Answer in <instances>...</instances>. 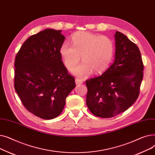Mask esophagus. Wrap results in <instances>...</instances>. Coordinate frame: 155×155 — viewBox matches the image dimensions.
<instances>
[{
    "mask_svg": "<svg viewBox=\"0 0 155 155\" xmlns=\"http://www.w3.org/2000/svg\"><path fill=\"white\" fill-rule=\"evenodd\" d=\"M83 83V80L82 79H80V78H75V84L76 85H79V84H81Z\"/></svg>",
    "mask_w": 155,
    "mask_h": 155,
    "instance_id": "obj_1",
    "label": "esophagus"
}]
</instances>
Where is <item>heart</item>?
I'll return each mask as SVG.
<instances>
[{
  "mask_svg": "<svg viewBox=\"0 0 155 155\" xmlns=\"http://www.w3.org/2000/svg\"><path fill=\"white\" fill-rule=\"evenodd\" d=\"M71 39L72 44L66 41L61 45L60 54L68 70L76 66L82 55L84 61L73 70L75 75L87 76L92 71L99 73L109 67L115 53V45L110 38L79 31L73 35Z\"/></svg>",
  "mask_w": 155,
  "mask_h": 155,
  "instance_id": "1",
  "label": "heart"
}]
</instances>
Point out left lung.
I'll use <instances>...</instances> for the list:
<instances>
[{"label": "left lung", "mask_w": 155, "mask_h": 155, "mask_svg": "<svg viewBox=\"0 0 155 155\" xmlns=\"http://www.w3.org/2000/svg\"><path fill=\"white\" fill-rule=\"evenodd\" d=\"M114 38L113 63L101 76L85 82L87 107L102 118L116 116L131 107L139 96L143 77V63L137 45L119 31Z\"/></svg>", "instance_id": "left-lung-1"}]
</instances>
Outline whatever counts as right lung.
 Listing matches in <instances>:
<instances>
[{
  "instance_id": "1",
  "label": "right lung",
  "mask_w": 155,
  "mask_h": 155,
  "mask_svg": "<svg viewBox=\"0 0 155 155\" xmlns=\"http://www.w3.org/2000/svg\"><path fill=\"white\" fill-rule=\"evenodd\" d=\"M61 32L46 29L30 36L15 58V90L28 110L43 119L60 114L76 86L61 60Z\"/></svg>"
}]
</instances>
